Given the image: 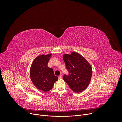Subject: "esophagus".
<instances>
[{
	"mask_svg": "<svg viewBox=\"0 0 122 122\" xmlns=\"http://www.w3.org/2000/svg\"><path fill=\"white\" fill-rule=\"evenodd\" d=\"M62 75H61H61H60L58 76V78H59V79H62Z\"/></svg>",
	"mask_w": 122,
	"mask_h": 122,
	"instance_id": "obj_1",
	"label": "esophagus"
}]
</instances>
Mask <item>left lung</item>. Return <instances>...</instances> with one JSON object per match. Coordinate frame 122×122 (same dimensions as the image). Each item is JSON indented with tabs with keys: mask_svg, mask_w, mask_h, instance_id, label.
<instances>
[{
	"mask_svg": "<svg viewBox=\"0 0 122 122\" xmlns=\"http://www.w3.org/2000/svg\"><path fill=\"white\" fill-rule=\"evenodd\" d=\"M68 74H64L63 79L75 93L86 89L92 77V69L90 64L80 54L75 51L71 55L63 56Z\"/></svg>",
	"mask_w": 122,
	"mask_h": 122,
	"instance_id": "1",
	"label": "left lung"
}]
</instances>
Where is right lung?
Masks as SVG:
<instances>
[{"label":"right lung","instance_id":"obj_1","mask_svg":"<svg viewBox=\"0 0 122 122\" xmlns=\"http://www.w3.org/2000/svg\"><path fill=\"white\" fill-rule=\"evenodd\" d=\"M51 54L38 56L34 60L30 68V78L36 87L43 92H47L53 87L58 77L53 69L48 66Z\"/></svg>","mask_w":122,"mask_h":122}]
</instances>
